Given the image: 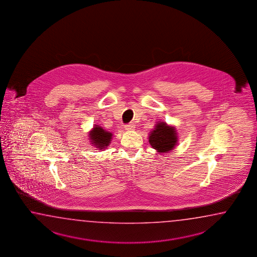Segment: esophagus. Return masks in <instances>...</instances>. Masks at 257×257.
Segmentation results:
<instances>
[{"instance_id":"obj_1","label":"esophagus","mask_w":257,"mask_h":257,"mask_svg":"<svg viewBox=\"0 0 257 257\" xmlns=\"http://www.w3.org/2000/svg\"><path fill=\"white\" fill-rule=\"evenodd\" d=\"M135 128V125L133 124V123H131V124H127L125 126V130L127 131H133Z\"/></svg>"}]
</instances>
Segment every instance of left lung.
<instances>
[{"label": "left lung", "mask_w": 257, "mask_h": 257, "mask_svg": "<svg viewBox=\"0 0 257 257\" xmlns=\"http://www.w3.org/2000/svg\"><path fill=\"white\" fill-rule=\"evenodd\" d=\"M177 133L175 126L160 122L149 135V142L159 153H168L177 144Z\"/></svg>", "instance_id": "1"}]
</instances>
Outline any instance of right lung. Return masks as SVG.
Returning <instances> with one entry per match:
<instances>
[{"label": "right lung", "mask_w": 257, "mask_h": 257, "mask_svg": "<svg viewBox=\"0 0 257 257\" xmlns=\"http://www.w3.org/2000/svg\"><path fill=\"white\" fill-rule=\"evenodd\" d=\"M113 134L109 131H104L102 126L95 125L93 130L89 133V139L93 146L99 150H103L107 148L111 142Z\"/></svg>", "instance_id": "right-lung-1"}]
</instances>
